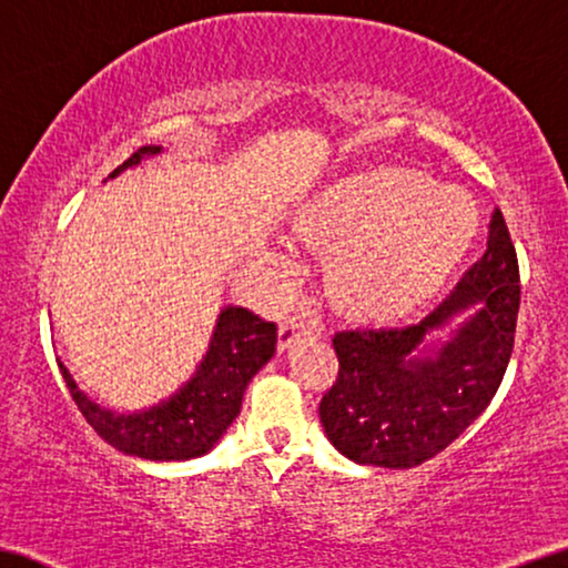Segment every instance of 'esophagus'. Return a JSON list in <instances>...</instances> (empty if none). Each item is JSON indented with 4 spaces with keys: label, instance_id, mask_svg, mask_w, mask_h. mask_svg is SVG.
Listing matches in <instances>:
<instances>
[{
    "label": "esophagus",
    "instance_id": "obj_1",
    "mask_svg": "<svg viewBox=\"0 0 568 568\" xmlns=\"http://www.w3.org/2000/svg\"><path fill=\"white\" fill-rule=\"evenodd\" d=\"M311 334V326L306 324V321L293 316V318H285L281 324V334H277V338H281V352L291 349V346L298 342V338L308 336Z\"/></svg>",
    "mask_w": 568,
    "mask_h": 568
}]
</instances>
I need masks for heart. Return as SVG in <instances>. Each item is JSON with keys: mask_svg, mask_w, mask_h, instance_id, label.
<instances>
[{"mask_svg": "<svg viewBox=\"0 0 568 568\" xmlns=\"http://www.w3.org/2000/svg\"><path fill=\"white\" fill-rule=\"evenodd\" d=\"M477 226V209L462 189L393 165L332 183L301 219L308 240L342 250L328 270L336 306L369 321L428 301L469 252Z\"/></svg>", "mask_w": 568, "mask_h": 568, "instance_id": "1", "label": "heart"}]
</instances>
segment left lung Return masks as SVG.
<instances>
[{
  "label": "left lung",
  "mask_w": 568,
  "mask_h": 568,
  "mask_svg": "<svg viewBox=\"0 0 568 568\" xmlns=\"http://www.w3.org/2000/svg\"><path fill=\"white\" fill-rule=\"evenodd\" d=\"M520 308V270L497 209L487 250L420 324L334 334L338 375L318 405L338 454L410 469L459 438L503 383ZM453 326L438 343L429 334Z\"/></svg>",
  "instance_id": "obj_1"
}]
</instances>
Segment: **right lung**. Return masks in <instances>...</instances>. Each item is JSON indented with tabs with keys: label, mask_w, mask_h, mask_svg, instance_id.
<instances>
[{
	"label": "right lung",
	"mask_w": 568,
	"mask_h": 568,
	"mask_svg": "<svg viewBox=\"0 0 568 568\" xmlns=\"http://www.w3.org/2000/svg\"><path fill=\"white\" fill-rule=\"evenodd\" d=\"M163 152L160 145L140 148L109 175L140 165ZM277 326L240 306L222 308L209 349L189 383L150 408L120 413L104 408L81 390L71 372L58 359L68 393L89 426L122 454L150 462H189L209 454L240 416L242 397L252 377L275 354Z\"/></svg>",
	"instance_id": "right-lung-1"
}]
</instances>
